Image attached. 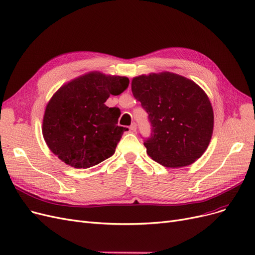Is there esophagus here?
<instances>
[{"mask_svg":"<svg viewBox=\"0 0 255 255\" xmlns=\"http://www.w3.org/2000/svg\"><path fill=\"white\" fill-rule=\"evenodd\" d=\"M129 129H130L131 131H136V129H137V125L135 124V122H134V124H131V125H130Z\"/></svg>","mask_w":255,"mask_h":255,"instance_id":"esophagus-1","label":"esophagus"}]
</instances>
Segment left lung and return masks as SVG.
I'll return each instance as SVG.
<instances>
[{"label":"left lung","mask_w":255,"mask_h":255,"mask_svg":"<svg viewBox=\"0 0 255 255\" xmlns=\"http://www.w3.org/2000/svg\"><path fill=\"white\" fill-rule=\"evenodd\" d=\"M131 92L151 126L144 141L147 155L169 168L192 164L206 150L213 131V110L207 94L195 81L176 73L139 75Z\"/></svg>","instance_id":"left-lung-1"}]
</instances>
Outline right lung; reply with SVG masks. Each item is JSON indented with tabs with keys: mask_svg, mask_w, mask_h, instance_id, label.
I'll use <instances>...</instances> for the list:
<instances>
[{
	"mask_svg": "<svg viewBox=\"0 0 255 255\" xmlns=\"http://www.w3.org/2000/svg\"><path fill=\"white\" fill-rule=\"evenodd\" d=\"M126 76L93 71L60 87L46 106L42 131L50 150L66 164L89 168L110 158L127 128L120 110L105 105L128 87Z\"/></svg>",
	"mask_w": 255,
	"mask_h": 255,
	"instance_id": "obj_1",
	"label": "right lung"
}]
</instances>
